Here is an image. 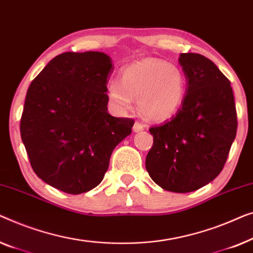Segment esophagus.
<instances>
[{
  "label": "esophagus",
  "instance_id": "obj_1",
  "mask_svg": "<svg viewBox=\"0 0 253 253\" xmlns=\"http://www.w3.org/2000/svg\"><path fill=\"white\" fill-rule=\"evenodd\" d=\"M145 127H147V125H144V124H142V123H140V122H135L134 126H133V130L136 131V133H137V131L143 130Z\"/></svg>",
  "mask_w": 253,
  "mask_h": 253
}]
</instances>
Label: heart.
Returning <instances> with one entry per match:
<instances>
[{
  "label": "heart",
  "instance_id": "heart-1",
  "mask_svg": "<svg viewBox=\"0 0 253 253\" xmlns=\"http://www.w3.org/2000/svg\"><path fill=\"white\" fill-rule=\"evenodd\" d=\"M106 95L112 108L125 113L137 99L140 112L154 122L175 115L186 96V78L179 67L157 58L143 59L126 66L122 79L110 80Z\"/></svg>",
  "mask_w": 253,
  "mask_h": 253
}]
</instances>
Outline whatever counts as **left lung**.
Returning a JSON list of instances; mask_svg holds the SVG:
<instances>
[{
  "label": "left lung",
  "mask_w": 253,
  "mask_h": 253,
  "mask_svg": "<svg viewBox=\"0 0 253 253\" xmlns=\"http://www.w3.org/2000/svg\"><path fill=\"white\" fill-rule=\"evenodd\" d=\"M187 79L183 104L172 119L151 127L154 144L145 159L163 189L190 193L221 172L236 136L237 115L230 81L199 54H181Z\"/></svg>",
  "instance_id": "left-lung-1"
}]
</instances>
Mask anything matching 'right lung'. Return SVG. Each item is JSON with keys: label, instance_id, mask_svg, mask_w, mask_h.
<instances>
[{"label": "right lung", "instance_id": "1", "mask_svg": "<svg viewBox=\"0 0 253 253\" xmlns=\"http://www.w3.org/2000/svg\"><path fill=\"white\" fill-rule=\"evenodd\" d=\"M112 72L104 52H63L27 89L20 135L35 174L49 186L78 195L97 187L111 154L134 120L108 112Z\"/></svg>", "mask_w": 253, "mask_h": 253}]
</instances>
